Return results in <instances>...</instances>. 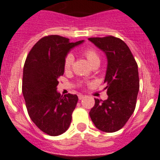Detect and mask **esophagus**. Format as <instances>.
<instances>
[{
	"instance_id": "1",
	"label": "esophagus",
	"mask_w": 160,
	"mask_h": 160,
	"mask_svg": "<svg viewBox=\"0 0 160 160\" xmlns=\"http://www.w3.org/2000/svg\"><path fill=\"white\" fill-rule=\"evenodd\" d=\"M84 97H85V95H83V94H78V98H79V100H82Z\"/></svg>"
}]
</instances>
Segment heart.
I'll use <instances>...</instances> for the list:
<instances>
[{
	"instance_id": "obj_1",
	"label": "heart",
	"mask_w": 160,
	"mask_h": 160,
	"mask_svg": "<svg viewBox=\"0 0 160 160\" xmlns=\"http://www.w3.org/2000/svg\"><path fill=\"white\" fill-rule=\"evenodd\" d=\"M83 54L87 59L88 60L89 62L93 66L95 63H99L100 62V57L98 52L96 51L95 49L93 48H88V49H85L83 52ZM73 55L71 53H68L64 58V62H63V67H64L65 71H69L71 69L72 65L73 62Z\"/></svg>"
}]
</instances>
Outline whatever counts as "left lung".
<instances>
[{"label":"left lung","mask_w":160,"mask_h":160,"mask_svg":"<svg viewBox=\"0 0 160 160\" xmlns=\"http://www.w3.org/2000/svg\"><path fill=\"white\" fill-rule=\"evenodd\" d=\"M106 53L107 69L104 82L108 98H94L95 104L90 111L92 122L98 130L111 133L123 128L136 105L139 89L138 65L128 45L113 36L90 38Z\"/></svg>","instance_id":"8db88e82"}]
</instances>
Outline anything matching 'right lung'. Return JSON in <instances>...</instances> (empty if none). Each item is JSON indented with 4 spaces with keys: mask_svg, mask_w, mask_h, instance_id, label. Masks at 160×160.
<instances>
[{
    "mask_svg": "<svg viewBox=\"0 0 160 160\" xmlns=\"http://www.w3.org/2000/svg\"><path fill=\"white\" fill-rule=\"evenodd\" d=\"M84 41L70 42L59 35L41 38L31 49L23 68L22 94L31 120L50 136L66 132L78 98L61 95L58 79L64 73L63 62L70 49Z\"/></svg>",
    "mask_w": 160,
    "mask_h": 160,
    "instance_id": "1",
    "label": "right lung"
}]
</instances>
